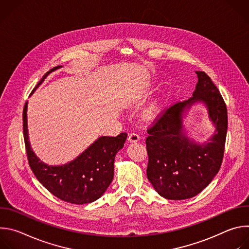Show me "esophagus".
Listing matches in <instances>:
<instances>
[{
  "instance_id": "obj_1",
  "label": "esophagus",
  "mask_w": 249,
  "mask_h": 249,
  "mask_svg": "<svg viewBox=\"0 0 249 249\" xmlns=\"http://www.w3.org/2000/svg\"><path fill=\"white\" fill-rule=\"evenodd\" d=\"M139 140H140V136L137 133H131L128 137V141L130 143H137Z\"/></svg>"
}]
</instances>
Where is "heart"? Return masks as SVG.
Listing matches in <instances>:
<instances>
[{
    "mask_svg": "<svg viewBox=\"0 0 249 249\" xmlns=\"http://www.w3.org/2000/svg\"><path fill=\"white\" fill-rule=\"evenodd\" d=\"M160 110V102L159 100H156L147 111V117L148 118H154L156 117Z\"/></svg>",
    "mask_w": 249,
    "mask_h": 249,
    "instance_id": "b5f03b06",
    "label": "heart"
}]
</instances>
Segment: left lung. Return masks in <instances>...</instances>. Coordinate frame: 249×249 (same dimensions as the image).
Returning <instances> with one entry per match:
<instances>
[{"instance_id": "8db88e82", "label": "left lung", "mask_w": 249, "mask_h": 249, "mask_svg": "<svg viewBox=\"0 0 249 249\" xmlns=\"http://www.w3.org/2000/svg\"><path fill=\"white\" fill-rule=\"evenodd\" d=\"M198 83L193 96L177 102L156 119L146 139L149 163L147 176L155 190L169 200H184L205 189L223 162L228 130L226 103L211 78L196 72ZM196 102H203L216 131L198 144L183 128V113Z\"/></svg>"}]
</instances>
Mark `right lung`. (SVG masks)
I'll list each match as a JSON object with an SVG mask.
<instances>
[{
  "label": "right lung",
  "instance_id": "obj_1",
  "mask_svg": "<svg viewBox=\"0 0 249 249\" xmlns=\"http://www.w3.org/2000/svg\"><path fill=\"white\" fill-rule=\"evenodd\" d=\"M61 67H55L47 72L33 91L51 72ZM26 111L27 102L22 113L23 137L29 166L38 181L54 196L68 203L88 204L101 197L113 179L114 159L124 147L127 134L99 137L74 160L63 165H48L36 157L30 147Z\"/></svg>",
  "mask_w": 249,
  "mask_h": 249
}]
</instances>
